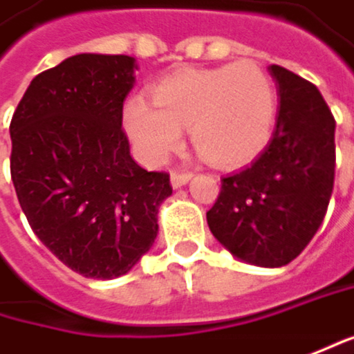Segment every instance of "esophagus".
<instances>
[{"instance_id": "1", "label": "esophagus", "mask_w": 354, "mask_h": 354, "mask_svg": "<svg viewBox=\"0 0 354 354\" xmlns=\"http://www.w3.org/2000/svg\"><path fill=\"white\" fill-rule=\"evenodd\" d=\"M191 177H193V173H191V171H185V169H175V171L171 173V185H173V187H181V185H185V183L189 181Z\"/></svg>"}]
</instances>
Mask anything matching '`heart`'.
<instances>
[{"instance_id": "obj_1", "label": "heart", "mask_w": 354, "mask_h": 354, "mask_svg": "<svg viewBox=\"0 0 354 354\" xmlns=\"http://www.w3.org/2000/svg\"><path fill=\"white\" fill-rule=\"evenodd\" d=\"M153 104L133 98L124 109V127L149 163L163 161L189 127L205 161L240 167L264 151L276 122L274 86L250 60L179 70L155 86Z\"/></svg>"}]
</instances>
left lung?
<instances>
[{
    "label": "left lung",
    "mask_w": 354,
    "mask_h": 354,
    "mask_svg": "<svg viewBox=\"0 0 354 354\" xmlns=\"http://www.w3.org/2000/svg\"><path fill=\"white\" fill-rule=\"evenodd\" d=\"M280 113L264 153L221 177L207 225L236 258L266 268L292 262L318 232L335 185V116L313 82L270 66Z\"/></svg>",
    "instance_id": "left-lung-1"
}]
</instances>
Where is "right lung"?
I'll use <instances>...</instances> for the list:
<instances>
[{
  "instance_id": "obj_1",
  "label": "right lung",
  "mask_w": 354,
  "mask_h": 354,
  "mask_svg": "<svg viewBox=\"0 0 354 354\" xmlns=\"http://www.w3.org/2000/svg\"><path fill=\"white\" fill-rule=\"evenodd\" d=\"M135 58L78 54L44 70L12 116L10 171L41 243L98 280L127 274L157 238L169 173L129 153L122 102Z\"/></svg>"
}]
</instances>
